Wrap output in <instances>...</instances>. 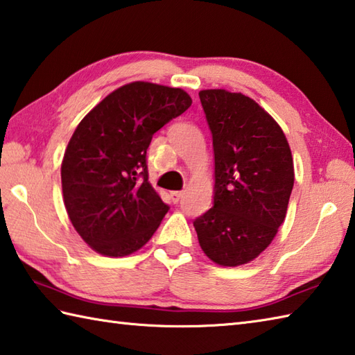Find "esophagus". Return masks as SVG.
I'll return each instance as SVG.
<instances>
[{
	"label": "esophagus",
	"instance_id": "1",
	"mask_svg": "<svg viewBox=\"0 0 355 355\" xmlns=\"http://www.w3.org/2000/svg\"><path fill=\"white\" fill-rule=\"evenodd\" d=\"M183 198V192L182 191H175V192H171V200L173 203H178L180 200Z\"/></svg>",
	"mask_w": 355,
	"mask_h": 355
}]
</instances>
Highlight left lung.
<instances>
[{
    "label": "left lung",
    "mask_w": 355,
    "mask_h": 355,
    "mask_svg": "<svg viewBox=\"0 0 355 355\" xmlns=\"http://www.w3.org/2000/svg\"><path fill=\"white\" fill-rule=\"evenodd\" d=\"M212 134L214 206L193 220L200 246L221 266L259 257L286 217L294 163L286 137L252 98L225 89L198 94Z\"/></svg>",
    "instance_id": "left-lung-1"
}]
</instances>
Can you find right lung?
Returning a JSON list of instances; mask_svg holds the SVG:
<instances>
[{
	"label": "right lung",
	"mask_w": 355,
	"mask_h": 355,
	"mask_svg": "<svg viewBox=\"0 0 355 355\" xmlns=\"http://www.w3.org/2000/svg\"><path fill=\"white\" fill-rule=\"evenodd\" d=\"M192 104L184 90L135 81L83 118L61 164L64 206L94 251L124 257L144 246L169 211L148 182L152 135Z\"/></svg>",
	"instance_id": "right-lung-1"
}]
</instances>
